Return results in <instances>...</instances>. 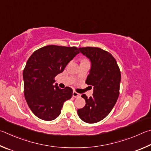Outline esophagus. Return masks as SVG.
<instances>
[{"mask_svg":"<svg viewBox=\"0 0 151 151\" xmlns=\"http://www.w3.org/2000/svg\"><path fill=\"white\" fill-rule=\"evenodd\" d=\"M73 97H80V94L77 93L76 91H73Z\"/></svg>","mask_w":151,"mask_h":151,"instance_id":"34e87169","label":"esophagus"}]
</instances>
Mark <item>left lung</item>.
<instances>
[{
  "instance_id": "8db88e82",
  "label": "left lung",
  "mask_w": 151,
  "mask_h": 151,
  "mask_svg": "<svg viewBox=\"0 0 151 151\" xmlns=\"http://www.w3.org/2000/svg\"><path fill=\"white\" fill-rule=\"evenodd\" d=\"M91 61V67L86 83L93 87V96L86 100V105L78 110L81 120L88 123L101 121L109 115L119 95L121 71L115 59L107 51L96 47L79 48Z\"/></svg>"
}]
</instances>
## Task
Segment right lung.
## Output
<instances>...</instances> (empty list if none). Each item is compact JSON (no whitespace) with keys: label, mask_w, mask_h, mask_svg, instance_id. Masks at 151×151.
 Wrapping results in <instances>:
<instances>
[{"label":"right lung","mask_w":151,"mask_h":151,"mask_svg":"<svg viewBox=\"0 0 151 151\" xmlns=\"http://www.w3.org/2000/svg\"><path fill=\"white\" fill-rule=\"evenodd\" d=\"M79 53L76 47L49 45L29 58L23 71L24 93L30 109L40 119H56L63 103L72 97V89L54 86V78Z\"/></svg>","instance_id":"add662e5"}]
</instances>
